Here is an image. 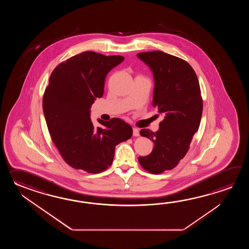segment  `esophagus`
<instances>
[{
    "mask_svg": "<svg viewBox=\"0 0 249 249\" xmlns=\"http://www.w3.org/2000/svg\"><path fill=\"white\" fill-rule=\"evenodd\" d=\"M132 135H133L134 137H138V136L140 135L139 130H138L137 128H133V129H132Z\"/></svg>",
    "mask_w": 249,
    "mask_h": 249,
    "instance_id": "esophagus-1",
    "label": "esophagus"
}]
</instances>
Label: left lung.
<instances>
[{"label":"left lung","instance_id":"left-lung-1","mask_svg":"<svg viewBox=\"0 0 249 249\" xmlns=\"http://www.w3.org/2000/svg\"><path fill=\"white\" fill-rule=\"evenodd\" d=\"M137 56L153 72V106L164 117L158 132L141 130L154 148L147 157H140L139 163L148 173L159 175L175 168L188 152L201 120V90L194 69L184 59L160 51Z\"/></svg>","mask_w":249,"mask_h":249}]
</instances>
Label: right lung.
Masks as SVG:
<instances>
[{
	"label": "right lung",
	"mask_w": 249,
	"mask_h": 249,
	"mask_svg": "<svg viewBox=\"0 0 249 249\" xmlns=\"http://www.w3.org/2000/svg\"><path fill=\"white\" fill-rule=\"evenodd\" d=\"M123 56L85 52L58 64L44 90L42 109L48 130L62 159L74 169L99 174L112 163L117 144L132 137L131 125L120 118L99 120L95 128L90 108L104 92L107 73Z\"/></svg>",
	"instance_id": "add662e5"
}]
</instances>
